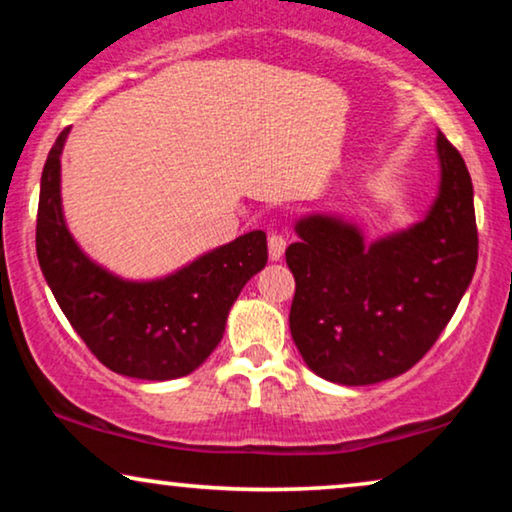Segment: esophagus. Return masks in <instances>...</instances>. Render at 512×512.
I'll use <instances>...</instances> for the list:
<instances>
[{
  "label": "esophagus",
  "mask_w": 512,
  "mask_h": 512,
  "mask_svg": "<svg viewBox=\"0 0 512 512\" xmlns=\"http://www.w3.org/2000/svg\"><path fill=\"white\" fill-rule=\"evenodd\" d=\"M268 249H270L272 261H279V258H282L284 251H286V237L279 235V233H272L268 237Z\"/></svg>",
  "instance_id": "1"
}]
</instances>
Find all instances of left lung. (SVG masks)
Listing matches in <instances>:
<instances>
[{
	"mask_svg": "<svg viewBox=\"0 0 512 512\" xmlns=\"http://www.w3.org/2000/svg\"><path fill=\"white\" fill-rule=\"evenodd\" d=\"M440 186L426 216L366 244L333 214L296 221L286 249L296 279L289 326L310 370L363 387L405 373L433 347L478 263L473 184L464 158L436 139Z\"/></svg>",
	"mask_w": 512,
	"mask_h": 512,
	"instance_id": "obj_1",
	"label": "left lung"
}]
</instances>
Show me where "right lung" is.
Returning <instances> with one entry per match:
<instances>
[{"mask_svg": "<svg viewBox=\"0 0 512 512\" xmlns=\"http://www.w3.org/2000/svg\"><path fill=\"white\" fill-rule=\"evenodd\" d=\"M60 132L41 172L37 258L60 310L109 370L177 380L214 352L244 284L268 263L263 230L216 247L172 275L130 282L97 265L69 233L60 198Z\"/></svg>", "mask_w": 512, "mask_h": 512, "instance_id": "right-lung-1", "label": "right lung"}]
</instances>
